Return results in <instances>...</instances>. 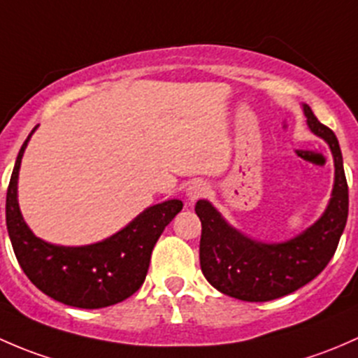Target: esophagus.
<instances>
[{
	"label": "esophagus",
	"instance_id": "obj_1",
	"mask_svg": "<svg viewBox=\"0 0 358 358\" xmlns=\"http://www.w3.org/2000/svg\"><path fill=\"white\" fill-rule=\"evenodd\" d=\"M206 193H208V187H206V184L201 182V180H194V182H191L189 187H187V198H189L191 201L200 200V198H203Z\"/></svg>",
	"mask_w": 358,
	"mask_h": 358
}]
</instances>
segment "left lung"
Masks as SVG:
<instances>
[{
	"label": "left lung",
	"mask_w": 358,
	"mask_h": 358,
	"mask_svg": "<svg viewBox=\"0 0 358 358\" xmlns=\"http://www.w3.org/2000/svg\"><path fill=\"white\" fill-rule=\"evenodd\" d=\"M303 112L314 134L327 141L336 178L333 198L312 227L286 243H259L233 229L208 201L194 212L201 220L200 265L206 281L227 296L243 301H268L300 289L317 278L333 259L348 219V184L336 136L319 122L310 106Z\"/></svg>",
	"instance_id": "8db88e82"
}]
</instances>
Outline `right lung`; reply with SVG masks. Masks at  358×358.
Segmentation results:
<instances>
[{
    "instance_id": "right-lung-1",
    "label": "right lung",
    "mask_w": 358,
    "mask_h": 358,
    "mask_svg": "<svg viewBox=\"0 0 358 358\" xmlns=\"http://www.w3.org/2000/svg\"><path fill=\"white\" fill-rule=\"evenodd\" d=\"M31 134L18 152L6 191V227L22 271L36 288L70 307L103 308L119 303L145 282L155 243L182 210V201L150 206L122 231L96 245H50L32 234L17 201L18 169Z\"/></svg>"
}]
</instances>
